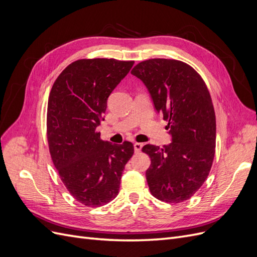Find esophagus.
Instances as JSON below:
<instances>
[{
  "mask_svg": "<svg viewBox=\"0 0 257 257\" xmlns=\"http://www.w3.org/2000/svg\"><path fill=\"white\" fill-rule=\"evenodd\" d=\"M142 148H143V144H139V143H135L134 144V150L135 153H139L142 151Z\"/></svg>",
  "mask_w": 257,
  "mask_h": 257,
  "instance_id": "1",
  "label": "esophagus"
}]
</instances>
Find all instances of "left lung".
Wrapping results in <instances>:
<instances>
[{
  "label": "left lung",
  "mask_w": 257,
  "mask_h": 257,
  "mask_svg": "<svg viewBox=\"0 0 257 257\" xmlns=\"http://www.w3.org/2000/svg\"><path fill=\"white\" fill-rule=\"evenodd\" d=\"M132 74L149 91L155 110L168 122L172 143L146 145L151 159L147 182L152 195L169 204L190 199L207 179L215 152V113L200 75L178 60L150 59Z\"/></svg>",
  "instance_id": "8db88e82"
}]
</instances>
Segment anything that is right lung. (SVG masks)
<instances>
[{
  "instance_id": "right-lung-1",
  "label": "right lung",
  "mask_w": 257,
  "mask_h": 257,
  "mask_svg": "<svg viewBox=\"0 0 257 257\" xmlns=\"http://www.w3.org/2000/svg\"><path fill=\"white\" fill-rule=\"evenodd\" d=\"M134 61L81 59L54 81L48 98L47 139L54 167L71 195L99 207L118 195L124 166L134 153L130 142L100 139L107 99Z\"/></svg>"
}]
</instances>
